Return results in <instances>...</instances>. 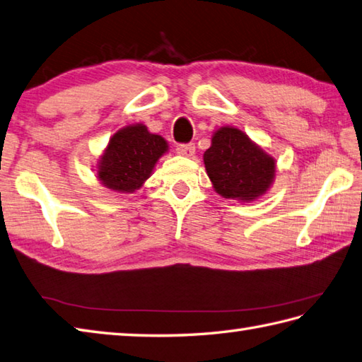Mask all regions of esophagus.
Wrapping results in <instances>:
<instances>
[{"label":"esophagus","mask_w":362,"mask_h":362,"mask_svg":"<svg viewBox=\"0 0 362 362\" xmlns=\"http://www.w3.org/2000/svg\"><path fill=\"white\" fill-rule=\"evenodd\" d=\"M176 152L182 156H193V153H195V144H178L176 146Z\"/></svg>","instance_id":"esophagus-1"}]
</instances>
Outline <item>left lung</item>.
I'll return each mask as SVG.
<instances>
[{
  "mask_svg": "<svg viewBox=\"0 0 362 362\" xmlns=\"http://www.w3.org/2000/svg\"><path fill=\"white\" fill-rule=\"evenodd\" d=\"M204 164L219 195L240 201L264 195L275 176V160L235 127L215 132Z\"/></svg>",
  "mask_w": 362,
  "mask_h": 362,
  "instance_id": "8db88e82",
  "label": "left lung"
}]
</instances>
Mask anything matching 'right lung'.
Listing matches in <instances>:
<instances>
[{"label": "right lung", "mask_w": 362, "mask_h": 362, "mask_svg": "<svg viewBox=\"0 0 362 362\" xmlns=\"http://www.w3.org/2000/svg\"><path fill=\"white\" fill-rule=\"evenodd\" d=\"M165 151V139L151 134L144 124L121 129L110 138L101 156L98 178L115 192H134L151 176Z\"/></svg>", "instance_id": "obj_1"}]
</instances>
